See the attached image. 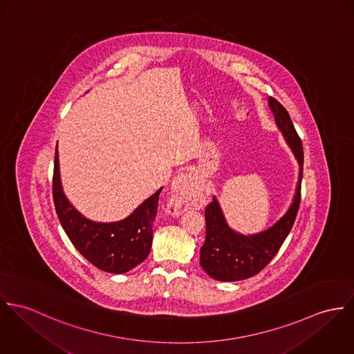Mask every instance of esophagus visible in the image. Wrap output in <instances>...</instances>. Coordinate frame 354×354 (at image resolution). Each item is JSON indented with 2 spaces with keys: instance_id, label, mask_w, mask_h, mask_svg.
Wrapping results in <instances>:
<instances>
[{
  "instance_id": "34e87169",
  "label": "esophagus",
  "mask_w": 354,
  "mask_h": 354,
  "mask_svg": "<svg viewBox=\"0 0 354 354\" xmlns=\"http://www.w3.org/2000/svg\"><path fill=\"white\" fill-rule=\"evenodd\" d=\"M172 196L168 203V212L171 214H180L190 209H194L199 199V189L196 178L190 174H182L176 176L171 186Z\"/></svg>"
}]
</instances>
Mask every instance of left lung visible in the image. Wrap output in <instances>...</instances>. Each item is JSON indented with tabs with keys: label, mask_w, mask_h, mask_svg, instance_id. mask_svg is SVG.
<instances>
[{
	"label": "left lung",
	"mask_w": 354,
	"mask_h": 354,
	"mask_svg": "<svg viewBox=\"0 0 354 354\" xmlns=\"http://www.w3.org/2000/svg\"><path fill=\"white\" fill-rule=\"evenodd\" d=\"M269 106L274 114L277 127L300 165L296 193L286 213L272 227L254 235L234 231L228 225L218 201L213 196V202L205 210L206 239L201 247L199 265L207 275L217 281L231 282L258 274L274 258L296 220L301 196L303 144L285 107L274 97H269Z\"/></svg>",
	"instance_id": "8db88e82"
}]
</instances>
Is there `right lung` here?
Segmentation results:
<instances>
[{
  "instance_id": "add662e5",
  "label": "right lung",
  "mask_w": 354,
  "mask_h": 354,
  "mask_svg": "<svg viewBox=\"0 0 354 354\" xmlns=\"http://www.w3.org/2000/svg\"><path fill=\"white\" fill-rule=\"evenodd\" d=\"M161 190L162 187L120 221L88 220L69 202L62 190L58 149H55L53 198L59 223L80 254L103 272L122 274L147 259L152 247V227Z\"/></svg>"
}]
</instances>
